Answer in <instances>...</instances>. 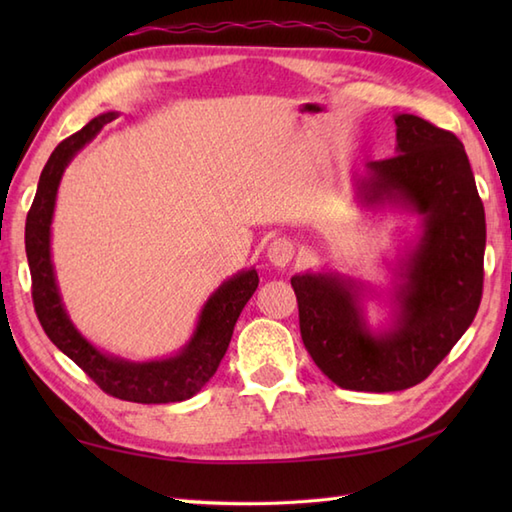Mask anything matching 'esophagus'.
Listing matches in <instances>:
<instances>
[{
    "label": "esophagus",
    "instance_id": "obj_1",
    "mask_svg": "<svg viewBox=\"0 0 512 512\" xmlns=\"http://www.w3.org/2000/svg\"><path fill=\"white\" fill-rule=\"evenodd\" d=\"M266 257L270 259V264L284 268L292 262V257H295V244H292L290 239H286V237L273 239V242H270V246H268Z\"/></svg>",
    "mask_w": 512,
    "mask_h": 512
}]
</instances>
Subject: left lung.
<instances>
[{
  "instance_id": "obj_1",
  "label": "left lung",
  "mask_w": 512,
  "mask_h": 512,
  "mask_svg": "<svg viewBox=\"0 0 512 512\" xmlns=\"http://www.w3.org/2000/svg\"><path fill=\"white\" fill-rule=\"evenodd\" d=\"M394 123L396 156L367 162L354 180L367 209L420 217V235L396 266L387 328H369L354 279H290L312 361L339 387L374 394L422 383L469 330L484 284V204L464 145L420 116L396 114Z\"/></svg>"
}]
</instances>
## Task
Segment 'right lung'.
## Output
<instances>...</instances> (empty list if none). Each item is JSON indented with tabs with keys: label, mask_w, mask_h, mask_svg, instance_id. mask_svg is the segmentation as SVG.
Wrapping results in <instances>:
<instances>
[{
	"label": "right lung",
	"mask_w": 512,
	"mask_h": 512,
	"mask_svg": "<svg viewBox=\"0 0 512 512\" xmlns=\"http://www.w3.org/2000/svg\"><path fill=\"white\" fill-rule=\"evenodd\" d=\"M116 116L118 112H105L92 118L81 132L57 145L41 171L37 195L26 217V255L32 275V301H35L39 323L46 330L48 339L65 356L72 358L105 394L129 402H143V405L182 402L198 394L217 372L228 343H231L239 314L257 290L259 277L255 268H248L226 279L206 299L189 343L178 354L158 358V361L138 363L107 354L76 330L63 306L52 266L50 233L54 204H57V191L65 167Z\"/></svg>",
	"instance_id": "obj_1"
}]
</instances>
